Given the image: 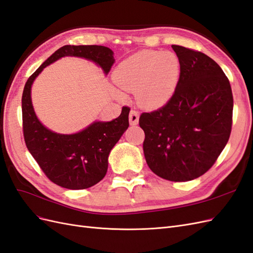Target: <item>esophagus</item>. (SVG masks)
<instances>
[{"label":"esophagus","instance_id":"1","mask_svg":"<svg viewBox=\"0 0 253 253\" xmlns=\"http://www.w3.org/2000/svg\"><path fill=\"white\" fill-rule=\"evenodd\" d=\"M129 123L133 126L139 123V112L137 110H131L130 113H129Z\"/></svg>","mask_w":253,"mask_h":253}]
</instances>
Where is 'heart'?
Here are the masks:
<instances>
[{"mask_svg":"<svg viewBox=\"0 0 253 253\" xmlns=\"http://www.w3.org/2000/svg\"><path fill=\"white\" fill-rule=\"evenodd\" d=\"M180 76L176 54L158 51H140L123 61L113 73V80L124 89H135L143 107H163L175 92Z\"/></svg>","mask_w":253,"mask_h":253,"instance_id":"heart-1","label":"heart"}]
</instances>
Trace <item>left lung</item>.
<instances>
[{
  "mask_svg": "<svg viewBox=\"0 0 253 253\" xmlns=\"http://www.w3.org/2000/svg\"><path fill=\"white\" fill-rule=\"evenodd\" d=\"M180 62L175 92L164 107L142 113L147 166L161 178L187 182L216 163L231 134L230 81L210 56L173 44Z\"/></svg>",
  "mask_w": 253,
  "mask_h": 253,
  "instance_id": "left-lung-1",
  "label": "left lung"
}]
</instances>
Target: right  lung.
I'll use <instances>...</instances> for the list:
<instances>
[{
	"label": "right lung",
	"instance_id": "1",
	"mask_svg": "<svg viewBox=\"0 0 253 253\" xmlns=\"http://www.w3.org/2000/svg\"><path fill=\"white\" fill-rule=\"evenodd\" d=\"M95 62L107 75L114 63L113 51L103 46H64L44 61L24 85L22 94L23 137L29 152L51 182L67 189H86L99 183L108 170V157L129 126V107L118 119L94 122L82 131L61 134L38 121L31 100V87L42 69L63 56Z\"/></svg>",
	"mask_w": 253,
	"mask_h": 253
}]
</instances>
